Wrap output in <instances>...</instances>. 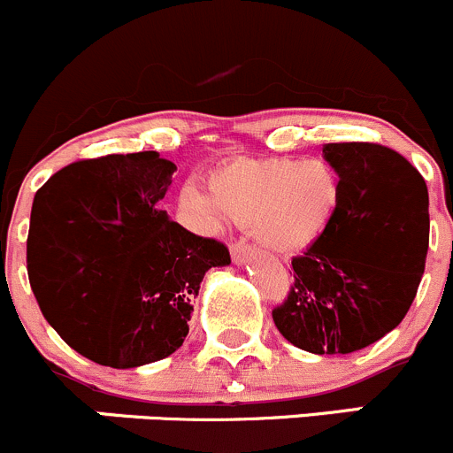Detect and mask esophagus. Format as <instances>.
<instances>
[{"label":"esophagus","instance_id":"esophagus-1","mask_svg":"<svg viewBox=\"0 0 453 453\" xmlns=\"http://www.w3.org/2000/svg\"><path fill=\"white\" fill-rule=\"evenodd\" d=\"M252 252H254V250L250 248V245L245 243V241H236V243H232V245H230L232 261H234V263H239V265H241V263H245V261H248V258L252 257Z\"/></svg>","mask_w":453,"mask_h":453}]
</instances>
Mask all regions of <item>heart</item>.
Wrapping results in <instances>:
<instances>
[{
  "label": "heart",
  "mask_w": 453,
  "mask_h": 453,
  "mask_svg": "<svg viewBox=\"0 0 453 453\" xmlns=\"http://www.w3.org/2000/svg\"><path fill=\"white\" fill-rule=\"evenodd\" d=\"M210 188L212 196L188 188L181 199L201 226L217 230L232 219L279 254L319 241L341 203V179L323 159H239L219 168Z\"/></svg>",
  "instance_id": "b5f03b06"
}]
</instances>
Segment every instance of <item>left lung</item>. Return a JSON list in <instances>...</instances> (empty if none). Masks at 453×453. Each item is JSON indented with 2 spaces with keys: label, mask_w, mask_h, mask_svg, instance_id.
<instances>
[{
  "label": "left lung",
  "mask_w": 453,
  "mask_h": 453,
  "mask_svg": "<svg viewBox=\"0 0 453 453\" xmlns=\"http://www.w3.org/2000/svg\"><path fill=\"white\" fill-rule=\"evenodd\" d=\"M341 203L325 234L292 258L294 285L272 310L289 343L352 354L392 332L411 307L429 248V195L392 148L325 143Z\"/></svg>",
  "instance_id": "left-lung-1"
}]
</instances>
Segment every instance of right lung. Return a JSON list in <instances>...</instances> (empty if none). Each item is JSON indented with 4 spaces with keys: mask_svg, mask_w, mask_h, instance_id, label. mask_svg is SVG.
<instances>
[{
    "mask_svg": "<svg viewBox=\"0 0 453 453\" xmlns=\"http://www.w3.org/2000/svg\"><path fill=\"white\" fill-rule=\"evenodd\" d=\"M174 170L155 150L105 155L65 165L35 195L30 288L50 327L99 365L177 352L205 272L230 263L221 241L157 210Z\"/></svg>",
    "mask_w": 453,
    "mask_h": 453,
    "instance_id": "1",
    "label": "right lung"
}]
</instances>
